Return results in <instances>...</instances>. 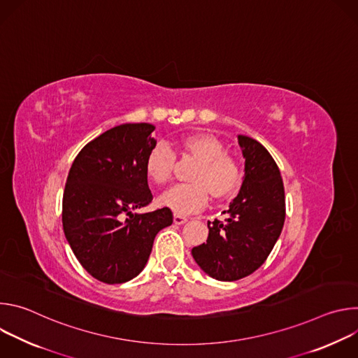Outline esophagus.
Returning a JSON list of instances; mask_svg holds the SVG:
<instances>
[{
	"label": "esophagus",
	"mask_w": 358,
	"mask_h": 358,
	"mask_svg": "<svg viewBox=\"0 0 358 358\" xmlns=\"http://www.w3.org/2000/svg\"><path fill=\"white\" fill-rule=\"evenodd\" d=\"M188 221V217H185V215H180V214H174V224H177V225H182V224H185Z\"/></svg>",
	"instance_id": "esophagus-1"
}]
</instances>
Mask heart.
<instances>
[{"label": "heart", "mask_w": 358, "mask_h": 358, "mask_svg": "<svg viewBox=\"0 0 358 358\" xmlns=\"http://www.w3.org/2000/svg\"><path fill=\"white\" fill-rule=\"evenodd\" d=\"M181 150L198 160L189 180L167 189L160 198V206L177 214H189L206 206L210 192L214 198H225L239 184L236 163L225 155V147L210 134H191L182 138ZM176 155L171 147L159 141L152 145L144 160V170L150 181L164 185L171 180Z\"/></svg>", "instance_id": "obj_1"}]
</instances>
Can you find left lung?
Returning <instances> with one entry per match:
<instances>
[{
	"label": "left lung",
	"instance_id": "8db88e82",
	"mask_svg": "<svg viewBox=\"0 0 358 358\" xmlns=\"http://www.w3.org/2000/svg\"><path fill=\"white\" fill-rule=\"evenodd\" d=\"M245 159L239 194L225 221H208L207 243L192 248L198 266L211 278L234 282L253 273L269 257L285 224L286 203L280 171L257 140L238 136Z\"/></svg>",
	"mask_w": 358,
	"mask_h": 358
}]
</instances>
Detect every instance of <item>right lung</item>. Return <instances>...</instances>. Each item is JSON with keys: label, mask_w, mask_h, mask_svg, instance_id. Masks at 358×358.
Returning a JSON list of instances; mask_svg holds the SVG:
<instances>
[{"label": "right lung", "mask_w": 358, "mask_h": 358, "mask_svg": "<svg viewBox=\"0 0 358 358\" xmlns=\"http://www.w3.org/2000/svg\"><path fill=\"white\" fill-rule=\"evenodd\" d=\"M148 123L116 126L89 141L69 170L62 225L76 259L94 279L115 285L136 278L152 242L173 224L170 208L133 214L151 202L144 160L157 141Z\"/></svg>", "instance_id": "1"}]
</instances>
